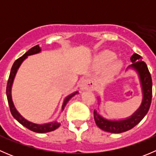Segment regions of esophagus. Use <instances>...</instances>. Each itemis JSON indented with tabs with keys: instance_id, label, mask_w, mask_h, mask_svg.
<instances>
[{
	"instance_id": "1",
	"label": "esophagus",
	"mask_w": 156,
	"mask_h": 156,
	"mask_svg": "<svg viewBox=\"0 0 156 156\" xmlns=\"http://www.w3.org/2000/svg\"><path fill=\"white\" fill-rule=\"evenodd\" d=\"M94 86V81L89 78H83L79 84L80 89H81V90H93Z\"/></svg>"
}]
</instances>
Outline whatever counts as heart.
<instances>
[{
  "label": "heart",
  "mask_w": 156,
  "mask_h": 156,
  "mask_svg": "<svg viewBox=\"0 0 156 156\" xmlns=\"http://www.w3.org/2000/svg\"><path fill=\"white\" fill-rule=\"evenodd\" d=\"M115 58V53L110 50H104L99 53L98 55L94 57V66L95 68L100 69L107 65L108 62ZM123 66V62L122 60H115L109 65L107 70L105 72V77L106 78H109L112 77L115 73H117Z\"/></svg>",
  "instance_id": "obj_1"
}]
</instances>
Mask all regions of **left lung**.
<instances>
[{"mask_svg":"<svg viewBox=\"0 0 156 156\" xmlns=\"http://www.w3.org/2000/svg\"><path fill=\"white\" fill-rule=\"evenodd\" d=\"M132 64L128 68L133 69L137 72L142 89L143 100L140 106L130 117L122 120H108L100 115L97 111H94V117L97 125L104 131L119 133L130 130L136 126L147 114L152 101V81L151 75L146 62L137 53H133L130 57ZM127 68V69H128Z\"/></svg>","mask_w":156,"mask_h":156,"instance_id":"obj_1","label":"left lung"}]
</instances>
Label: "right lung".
<instances>
[{"label": "right lung", "mask_w": 156, "mask_h": 156, "mask_svg": "<svg viewBox=\"0 0 156 156\" xmlns=\"http://www.w3.org/2000/svg\"><path fill=\"white\" fill-rule=\"evenodd\" d=\"M41 51V49L40 48L39 45H36V46L33 47L30 49L29 50H28L23 56L19 58L18 59L14 62L13 65H12V68H11L10 76H9L8 81H7V100H8V104L10 106V109L11 112V114L13 116L14 119L16 121H18L22 125H23L24 127H26V128L29 129L31 131L36 132V133H48V132L53 131V130H56V128H58L60 126V123L57 122H50V123L44 124V125H39V124H35L33 123V122H29L27 119H26L25 118H23L21 115L19 113V112L17 111L16 108L15 106L13 104V102L12 100V96H11V89H12V83H13V80L15 78L16 74L17 71H18L19 68L21 66L22 62L28 57V56H31V55L36 54V53H38ZM78 93V91L76 92L72 93V94L69 95L68 97H66V99L64 100L63 104L62 106V111L65 108L66 105L67 104V103L69 101L72 97H73L75 94H77Z\"/></svg>", "instance_id": "right-lung-1"}]
</instances>
